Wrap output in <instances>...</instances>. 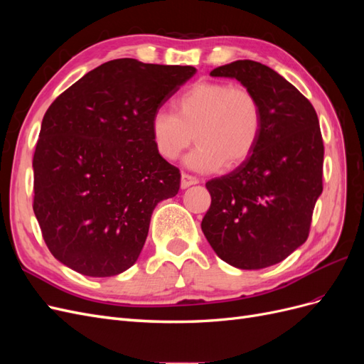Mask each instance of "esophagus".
Here are the masks:
<instances>
[{"label":"esophagus","mask_w":364,"mask_h":364,"mask_svg":"<svg viewBox=\"0 0 364 364\" xmlns=\"http://www.w3.org/2000/svg\"><path fill=\"white\" fill-rule=\"evenodd\" d=\"M196 183H199V179L194 178V176H191V174L182 173V176H181V186H182V188H188V186L196 185Z\"/></svg>","instance_id":"esophagus-1"}]
</instances>
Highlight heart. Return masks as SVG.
Instances as JSON below:
<instances>
[{"label": "heart", "instance_id": "heart-1", "mask_svg": "<svg viewBox=\"0 0 364 364\" xmlns=\"http://www.w3.org/2000/svg\"><path fill=\"white\" fill-rule=\"evenodd\" d=\"M262 126L257 95L245 86L200 80L174 100V114L159 109L150 118V136L158 155L179 158L196 139L186 156L197 171L235 168L255 150Z\"/></svg>", "mask_w": 364, "mask_h": 364}]
</instances>
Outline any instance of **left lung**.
I'll use <instances>...</instances> for the list:
<instances>
[{"instance_id":"1","label":"left lung","mask_w":364,"mask_h":364,"mask_svg":"<svg viewBox=\"0 0 364 364\" xmlns=\"http://www.w3.org/2000/svg\"><path fill=\"white\" fill-rule=\"evenodd\" d=\"M232 77L257 95L262 111L258 144L229 174L206 182L211 206L202 230L217 255L243 270L273 266L310 234L323 190V139L313 105L277 71L235 60L211 71Z\"/></svg>"}]
</instances>
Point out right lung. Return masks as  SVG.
I'll list each match as a JSON object with an SVG mask.
<instances>
[{
  "label": "right lung",
  "instance_id": "add662e5",
  "mask_svg": "<svg viewBox=\"0 0 364 364\" xmlns=\"http://www.w3.org/2000/svg\"><path fill=\"white\" fill-rule=\"evenodd\" d=\"M194 74L109 60L47 109L33 155V211L67 267L105 278L136 262L153 209L181 186L179 168L153 146L150 118Z\"/></svg>",
  "mask_w": 364,
  "mask_h": 364
}]
</instances>
